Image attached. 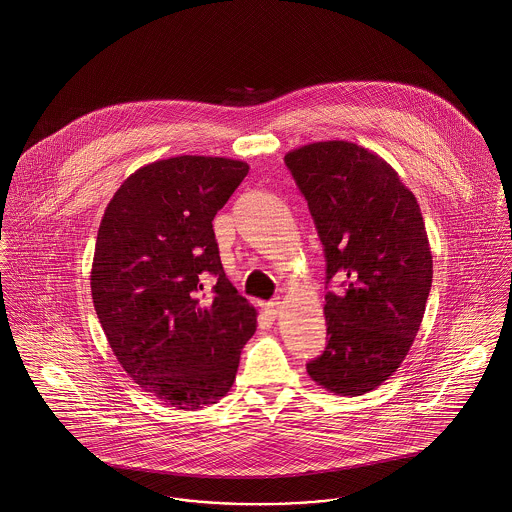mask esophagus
I'll use <instances>...</instances> for the list:
<instances>
[{
	"label": "esophagus",
	"instance_id": "obj_1",
	"mask_svg": "<svg viewBox=\"0 0 512 512\" xmlns=\"http://www.w3.org/2000/svg\"><path fill=\"white\" fill-rule=\"evenodd\" d=\"M264 313H266L270 319H278V315L281 313V301H270V303H266Z\"/></svg>",
	"mask_w": 512,
	"mask_h": 512
}]
</instances>
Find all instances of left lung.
Wrapping results in <instances>:
<instances>
[{"label": "left lung", "instance_id": "left-lung-1", "mask_svg": "<svg viewBox=\"0 0 512 512\" xmlns=\"http://www.w3.org/2000/svg\"><path fill=\"white\" fill-rule=\"evenodd\" d=\"M325 246V352L307 364L334 395L358 397L403 364L432 285V254L417 197L372 150L325 140L285 154Z\"/></svg>", "mask_w": 512, "mask_h": 512}]
</instances>
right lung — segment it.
<instances>
[{
    "label": "right lung",
    "mask_w": 512,
    "mask_h": 512,
    "mask_svg": "<svg viewBox=\"0 0 512 512\" xmlns=\"http://www.w3.org/2000/svg\"><path fill=\"white\" fill-rule=\"evenodd\" d=\"M248 174L219 156L139 168L109 201L95 242L92 297L123 370L146 393L193 411L233 387L256 309L225 276L213 219ZM216 285L207 298L202 281Z\"/></svg>",
    "instance_id": "right-lung-1"
}]
</instances>
